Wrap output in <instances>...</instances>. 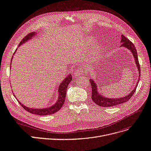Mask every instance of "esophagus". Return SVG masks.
<instances>
[{
	"mask_svg": "<svg viewBox=\"0 0 151 151\" xmlns=\"http://www.w3.org/2000/svg\"><path fill=\"white\" fill-rule=\"evenodd\" d=\"M83 72V69L81 68H78L75 71V73H74V76H80Z\"/></svg>",
	"mask_w": 151,
	"mask_h": 151,
	"instance_id": "esophagus-1",
	"label": "esophagus"
}]
</instances>
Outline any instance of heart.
I'll return each instance as SVG.
<instances>
[{
	"instance_id": "obj_1",
	"label": "heart",
	"mask_w": 151,
	"mask_h": 151,
	"mask_svg": "<svg viewBox=\"0 0 151 151\" xmlns=\"http://www.w3.org/2000/svg\"><path fill=\"white\" fill-rule=\"evenodd\" d=\"M95 41L94 37H89L86 40V46L90 47ZM102 53V44L101 42H96L92 47L87 55V62L89 63L96 62L101 57Z\"/></svg>"
}]
</instances>
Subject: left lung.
<instances>
[{"label": "left lung", "instance_id": "1", "mask_svg": "<svg viewBox=\"0 0 151 151\" xmlns=\"http://www.w3.org/2000/svg\"><path fill=\"white\" fill-rule=\"evenodd\" d=\"M121 43L122 44L120 46L122 47H125L132 52V53L134 58V62L136 65V67L137 68V70L139 71V78L138 79H137V82L133 90L132 91H131L129 94L125 96V97H119V98H108L107 97L103 96L99 92L97 84L95 82V81L93 79H92V78L89 79V81L91 83V88H92V95H91L92 100L94 102V103L98 105V106L103 107H112V106H117V105L122 104L127 102L134 93L136 89L137 86V84H138L139 81L140 80L139 79L140 75H141L140 65L138 61V57H137V51L134 44L123 35L121 36Z\"/></svg>", "mask_w": 151, "mask_h": 151}]
</instances>
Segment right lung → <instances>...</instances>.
I'll return each mask as SVG.
<instances>
[{
  "mask_svg": "<svg viewBox=\"0 0 151 151\" xmlns=\"http://www.w3.org/2000/svg\"><path fill=\"white\" fill-rule=\"evenodd\" d=\"M36 34H37V32H31V33L28 34L27 36H26L22 39V41L20 42V43L19 44L18 46H20V45H22V44H23L26 42H27V41L31 40V39L32 37H35V36ZM17 50H16V51H17ZM16 51L14 52V55L15 54ZM13 57H14V56H13ZM13 57H12L11 63H12ZM71 80H72V76L70 74H68L67 76V77L65 78V79L63 80V81H62V83L59 85V86H58V99H57V102L54 105L51 106L50 107H47V108H44V109H34V108L32 109V108H29L27 106H24V105L23 104H22L19 101H18V102H19V104L21 105L23 109H24L28 111V112H29L31 114H36V115H47L54 114L56 113L57 111L59 110L62 108V107L63 106V105L64 102H65V96H66L67 88L68 86L69 83L71 82ZM14 96H15V95H14ZM15 98H16V97H15Z\"/></svg>",
  "mask_w": 151,
  "mask_h": 151,
  "instance_id": "1",
  "label": "right lung"
}]
</instances>
